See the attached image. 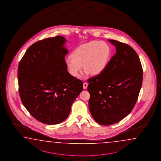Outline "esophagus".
<instances>
[{
	"instance_id": "esophagus-1",
	"label": "esophagus",
	"mask_w": 161,
	"mask_h": 161,
	"mask_svg": "<svg viewBox=\"0 0 161 161\" xmlns=\"http://www.w3.org/2000/svg\"><path fill=\"white\" fill-rule=\"evenodd\" d=\"M87 86H88V83L86 82H84L83 83V88L84 89H86L87 88Z\"/></svg>"
}]
</instances>
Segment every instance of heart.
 Listing matches in <instances>:
<instances>
[{"mask_svg":"<svg viewBox=\"0 0 161 161\" xmlns=\"http://www.w3.org/2000/svg\"><path fill=\"white\" fill-rule=\"evenodd\" d=\"M111 50L107 43L92 41L76 48L71 57L65 59L68 70L73 76H77L82 69H86L85 74L91 73L96 75L103 71L110 58Z\"/></svg>","mask_w":161,"mask_h":161,"instance_id":"heart-1","label":"heart"}]
</instances>
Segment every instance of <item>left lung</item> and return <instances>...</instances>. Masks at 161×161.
<instances>
[{
	"instance_id": "1",
	"label": "left lung",
	"mask_w": 161,
	"mask_h": 161,
	"mask_svg": "<svg viewBox=\"0 0 161 161\" xmlns=\"http://www.w3.org/2000/svg\"><path fill=\"white\" fill-rule=\"evenodd\" d=\"M116 47L103 72L90 78L88 107L98 123L119 122L132 111L142 87L143 69L138 54L128 44L108 39Z\"/></svg>"
}]
</instances>
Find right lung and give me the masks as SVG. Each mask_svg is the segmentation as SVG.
I'll return each mask as SVG.
<instances>
[{"mask_svg":"<svg viewBox=\"0 0 161 161\" xmlns=\"http://www.w3.org/2000/svg\"><path fill=\"white\" fill-rule=\"evenodd\" d=\"M62 36L36 42L26 51L18 69L21 101L32 117L55 125L69 116L83 90V82L69 74L64 57L68 50Z\"/></svg>","mask_w":161,"mask_h":161,"instance_id":"1","label":"right lung"}]
</instances>
